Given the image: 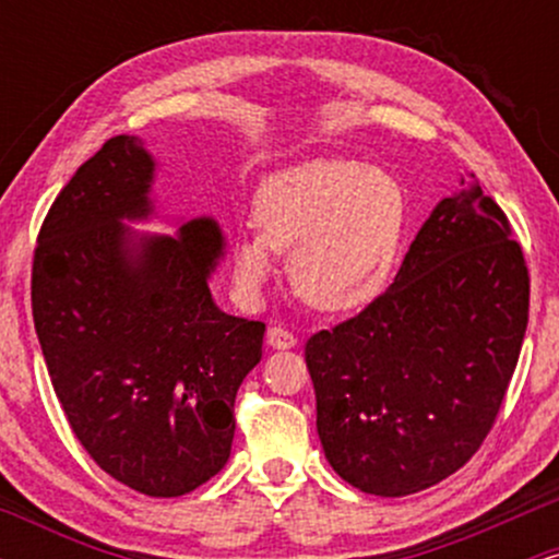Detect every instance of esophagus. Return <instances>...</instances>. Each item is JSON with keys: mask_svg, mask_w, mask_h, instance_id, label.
Wrapping results in <instances>:
<instances>
[{"mask_svg": "<svg viewBox=\"0 0 559 559\" xmlns=\"http://www.w3.org/2000/svg\"><path fill=\"white\" fill-rule=\"evenodd\" d=\"M267 346H273V349H294L297 346V336L292 331L281 329V325H273L267 331Z\"/></svg>", "mask_w": 559, "mask_h": 559, "instance_id": "esophagus-1", "label": "esophagus"}]
</instances>
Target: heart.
<instances>
[{"mask_svg":"<svg viewBox=\"0 0 559 559\" xmlns=\"http://www.w3.org/2000/svg\"><path fill=\"white\" fill-rule=\"evenodd\" d=\"M258 234L228 241L241 299L258 301L288 252V281L312 310L344 316L373 305L389 284L407 228L402 183L357 159H307L260 183Z\"/></svg>","mask_w":559,"mask_h":559,"instance_id":"heart-1","label":"heart"}]
</instances>
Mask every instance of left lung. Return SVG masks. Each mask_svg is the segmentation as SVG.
Returning a JSON list of instances; mask_svg holds the SVG:
<instances>
[{
  "instance_id": "8db88e82",
  "label": "left lung",
  "mask_w": 559,
  "mask_h": 559,
  "mask_svg": "<svg viewBox=\"0 0 559 559\" xmlns=\"http://www.w3.org/2000/svg\"><path fill=\"white\" fill-rule=\"evenodd\" d=\"M525 325L521 243L471 173L431 210L389 292L305 346L333 471L376 497L460 471L502 407Z\"/></svg>"
}]
</instances>
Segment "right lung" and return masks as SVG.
<instances>
[{
	"label": "right lung",
	"mask_w": 559,
	"mask_h": 559,
	"mask_svg": "<svg viewBox=\"0 0 559 559\" xmlns=\"http://www.w3.org/2000/svg\"><path fill=\"white\" fill-rule=\"evenodd\" d=\"M157 159L115 136L55 199L34 258V323L57 400L94 463L146 497H181L228 463L236 391L265 325L223 312L215 217L157 215Z\"/></svg>",
	"instance_id": "right-lung-1"
}]
</instances>
